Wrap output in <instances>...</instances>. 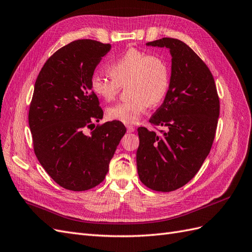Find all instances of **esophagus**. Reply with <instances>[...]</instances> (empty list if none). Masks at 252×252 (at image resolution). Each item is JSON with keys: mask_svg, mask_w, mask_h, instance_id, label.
<instances>
[{"mask_svg": "<svg viewBox=\"0 0 252 252\" xmlns=\"http://www.w3.org/2000/svg\"><path fill=\"white\" fill-rule=\"evenodd\" d=\"M126 130L128 133H132L135 131V127L133 126H126Z\"/></svg>", "mask_w": 252, "mask_h": 252, "instance_id": "obj_1", "label": "esophagus"}]
</instances>
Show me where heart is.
<instances>
[{
  "label": "heart",
  "instance_id": "heart-1",
  "mask_svg": "<svg viewBox=\"0 0 252 252\" xmlns=\"http://www.w3.org/2000/svg\"><path fill=\"white\" fill-rule=\"evenodd\" d=\"M111 77L100 73L92 74L90 88L94 94L111 101L127 83L131 98L111 105L107 117L124 124H135L151 104L159 103L166 96L170 71L161 57L150 55L137 48H128L118 56L107 67Z\"/></svg>",
  "mask_w": 252,
  "mask_h": 252
}]
</instances>
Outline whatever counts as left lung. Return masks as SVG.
Here are the masks:
<instances>
[{"mask_svg":"<svg viewBox=\"0 0 252 252\" xmlns=\"http://www.w3.org/2000/svg\"><path fill=\"white\" fill-rule=\"evenodd\" d=\"M147 45L167 47L172 73L163 103L150 118L154 127H138L136 154L141 183L154 191L171 192L195 176L209 154L220 116V98L206 63L181 40L162 38Z\"/></svg>","mask_w":252,"mask_h":252,"instance_id":"left-lung-1","label":"left lung"}]
</instances>
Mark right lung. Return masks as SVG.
Segmentation results:
<instances>
[{
    "label": "right lung",
    "instance_id": "1",
    "mask_svg": "<svg viewBox=\"0 0 252 252\" xmlns=\"http://www.w3.org/2000/svg\"><path fill=\"white\" fill-rule=\"evenodd\" d=\"M111 48L91 39L70 42L49 57L34 83L28 112L34 154L47 174L66 190L85 191L102 183L126 132L117 120L94 128L103 111L90 78Z\"/></svg>",
    "mask_w": 252,
    "mask_h": 252
}]
</instances>
